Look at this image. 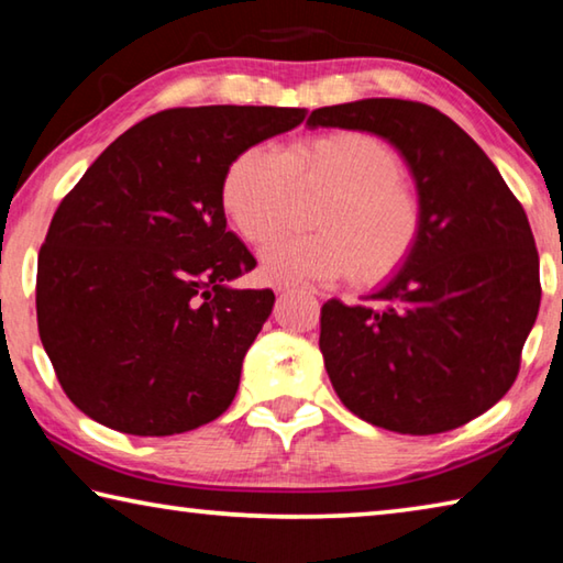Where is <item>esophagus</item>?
I'll return each mask as SVG.
<instances>
[{
    "label": "esophagus",
    "instance_id": "1",
    "mask_svg": "<svg viewBox=\"0 0 563 563\" xmlns=\"http://www.w3.org/2000/svg\"><path fill=\"white\" fill-rule=\"evenodd\" d=\"M278 292H285V288H278Z\"/></svg>",
    "mask_w": 563,
    "mask_h": 563
}]
</instances>
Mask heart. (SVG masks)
Wrapping results in <instances>:
<instances>
[{"instance_id":"1","label":"heart","mask_w":563,"mask_h":563,"mask_svg":"<svg viewBox=\"0 0 563 563\" xmlns=\"http://www.w3.org/2000/svg\"><path fill=\"white\" fill-rule=\"evenodd\" d=\"M397 151L365 131H335L300 141L283 154L251 146L225 168L221 203L247 243L278 235L290 213L292 184L330 194L312 225L320 233L280 238L261 255L273 285L347 278L379 283L397 273L422 235V203L405 180Z\"/></svg>"}]
</instances>
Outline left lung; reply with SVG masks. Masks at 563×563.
<instances>
[{
    "label": "left lung",
    "instance_id": "obj_1",
    "mask_svg": "<svg viewBox=\"0 0 563 563\" xmlns=\"http://www.w3.org/2000/svg\"><path fill=\"white\" fill-rule=\"evenodd\" d=\"M308 126L387 141L422 203V235L402 268L362 305H322L330 383L352 415L383 430H456L507 395L537 322L529 218L470 133L427 103L360 99L316 109Z\"/></svg>",
    "mask_w": 563,
    "mask_h": 563
}]
</instances>
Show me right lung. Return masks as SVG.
<instances>
[{"mask_svg":"<svg viewBox=\"0 0 563 563\" xmlns=\"http://www.w3.org/2000/svg\"><path fill=\"white\" fill-rule=\"evenodd\" d=\"M305 109L154 113L93 161L52 218L36 268L40 338L66 397L123 434L168 437L231 407L273 290L233 280L255 258L225 231L231 161Z\"/></svg>","mask_w":563,"mask_h":563,"instance_id":"add662e5","label":"right lung"}]
</instances>
